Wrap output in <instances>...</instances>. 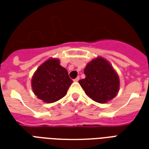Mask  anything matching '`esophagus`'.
I'll return each instance as SVG.
<instances>
[{
  "mask_svg": "<svg viewBox=\"0 0 149 149\" xmlns=\"http://www.w3.org/2000/svg\"><path fill=\"white\" fill-rule=\"evenodd\" d=\"M79 80H80V77H77V78H75V79H74V80H73V81H76V82H77V81H79Z\"/></svg>",
  "mask_w": 149,
  "mask_h": 149,
  "instance_id": "esophagus-1",
  "label": "esophagus"
}]
</instances>
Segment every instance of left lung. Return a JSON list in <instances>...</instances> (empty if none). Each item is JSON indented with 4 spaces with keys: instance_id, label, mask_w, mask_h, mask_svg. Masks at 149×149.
Segmentation results:
<instances>
[{
    "instance_id": "obj_1",
    "label": "left lung",
    "mask_w": 149,
    "mask_h": 149,
    "mask_svg": "<svg viewBox=\"0 0 149 149\" xmlns=\"http://www.w3.org/2000/svg\"><path fill=\"white\" fill-rule=\"evenodd\" d=\"M85 78L80 80L87 96L98 103H105L116 96L120 87L118 75L106 60L98 57L84 68Z\"/></svg>"
}]
</instances>
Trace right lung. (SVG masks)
<instances>
[{
    "label": "right lung",
    "instance_id": "obj_1",
    "mask_svg": "<svg viewBox=\"0 0 149 149\" xmlns=\"http://www.w3.org/2000/svg\"><path fill=\"white\" fill-rule=\"evenodd\" d=\"M72 83L68 71L58 59H49L37 68L32 79V88L37 97L46 103L57 101L67 93Z\"/></svg>",
    "mask_w": 149,
    "mask_h": 149
}]
</instances>
